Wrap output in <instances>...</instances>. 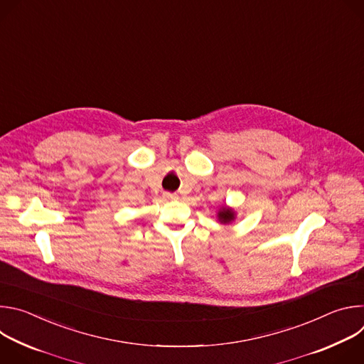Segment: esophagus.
Segmentation results:
<instances>
[{"label":"esophagus","instance_id":"1","mask_svg":"<svg viewBox=\"0 0 364 364\" xmlns=\"http://www.w3.org/2000/svg\"><path fill=\"white\" fill-rule=\"evenodd\" d=\"M164 198H167V200H176V198H177V194H174V193H164Z\"/></svg>","mask_w":364,"mask_h":364}]
</instances>
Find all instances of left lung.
<instances>
[{
    "mask_svg": "<svg viewBox=\"0 0 364 364\" xmlns=\"http://www.w3.org/2000/svg\"><path fill=\"white\" fill-rule=\"evenodd\" d=\"M235 216H236V213L233 209H230V207H222L218 213V219L223 225H229L230 222H233Z\"/></svg>",
    "mask_w": 364,
    "mask_h": 364,
    "instance_id": "left-lung-1",
    "label": "left lung"
}]
</instances>
